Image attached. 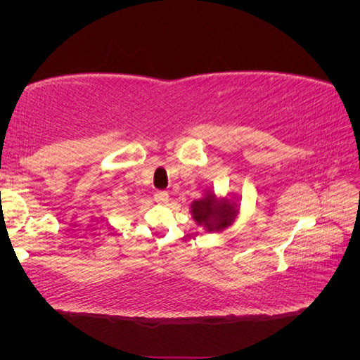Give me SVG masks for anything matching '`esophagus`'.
<instances>
[{"label":"esophagus","instance_id":"1","mask_svg":"<svg viewBox=\"0 0 360 360\" xmlns=\"http://www.w3.org/2000/svg\"><path fill=\"white\" fill-rule=\"evenodd\" d=\"M155 201H158L160 204H167L169 201V193L167 191H158L155 193Z\"/></svg>","mask_w":360,"mask_h":360}]
</instances>
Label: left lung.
Here are the masks:
<instances>
[{"mask_svg": "<svg viewBox=\"0 0 360 360\" xmlns=\"http://www.w3.org/2000/svg\"><path fill=\"white\" fill-rule=\"evenodd\" d=\"M237 198H217L212 191H205L204 197L191 204V213L197 225L205 228L209 233H222L231 226L238 214Z\"/></svg>", "mask_w": 360, "mask_h": 360, "instance_id": "1", "label": "left lung"}]
</instances>
